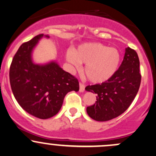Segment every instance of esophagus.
<instances>
[{"label":"esophagus","instance_id":"esophagus-1","mask_svg":"<svg viewBox=\"0 0 156 156\" xmlns=\"http://www.w3.org/2000/svg\"><path fill=\"white\" fill-rule=\"evenodd\" d=\"M85 90V85L83 83H79V91L80 92H83Z\"/></svg>","mask_w":156,"mask_h":156}]
</instances>
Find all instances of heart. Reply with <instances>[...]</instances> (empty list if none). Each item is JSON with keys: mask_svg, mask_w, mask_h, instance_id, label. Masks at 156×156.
<instances>
[{"mask_svg": "<svg viewBox=\"0 0 156 156\" xmlns=\"http://www.w3.org/2000/svg\"><path fill=\"white\" fill-rule=\"evenodd\" d=\"M66 60L75 67L86 64L84 73L90 81L102 83L108 81L117 73L121 61V53L101 43H86L76 50L66 54Z\"/></svg>", "mask_w": 156, "mask_h": 156, "instance_id": "heart-1", "label": "heart"}]
</instances>
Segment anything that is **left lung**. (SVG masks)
<instances>
[{"label": "left lung", "mask_w": 156, "mask_h": 156, "mask_svg": "<svg viewBox=\"0 0 156 156\" xmlns=\"http://www.w3.org/2000/svg\"><path fill=\"white\" fill-rule=\"evenodd\" d=\"M139 65L137 52L130 47L126 48L124 60L112 78L101 84L86 87L87 91L98 95L95 103L87 107V114L91 119L98 121H109L128 109L141 84Z\"/></svg>", "instance_id": "obj_1"}]
</instances>
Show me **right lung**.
Returning a JSON list of instances; mask_svg holds the SVG:
<instances>
[{"label":"right lung","mask_w":156,"mask_h":156,"mask_svg":"<svg viewBox=\"0 0 156 156\" xmlns=\"http://www.w3.org/2000/svg\"><path fill=\"white\" fill-rule=\"evenodd\" d=\"M43 36L40 34L21 44L10 65L9 81L20 107L35 117L47 119L59 112L68 92L79 90V83L54 61L33 64L32 51Z\"/></svg>","instance_id":"obj_1"}]
</instances>
